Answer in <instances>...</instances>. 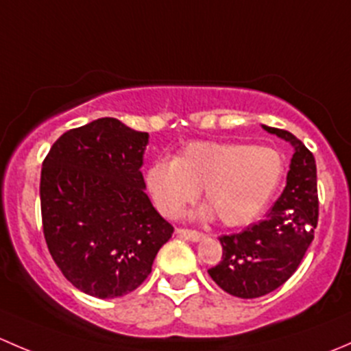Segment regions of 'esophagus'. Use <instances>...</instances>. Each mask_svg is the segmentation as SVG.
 <instances>
[{
    "mask_svg": "<svg viewBox=\"0 0 351 351\" xmlns=\"http://www.w3.org/2000/svg\"><path fill=\"white\" fill-rule=\"evenodd\" d=\"M176 234H178L180 238H185V239H189V241H193V243H197V241H200V239H204V234H202V232L192 231V229L178 228V229H176Z\"/></svg>",
    "mask_w": 351,
    "mask_h": 351,
    "instance_id": "34e87169",
    "label": "esophagus"
}]
</instances>
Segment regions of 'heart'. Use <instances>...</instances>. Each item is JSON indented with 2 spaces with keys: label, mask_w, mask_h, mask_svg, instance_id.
Instances as JSON below:
<instances>
[{
  "label": "heart",
  "mask_w": 351,
  "mask_h": 351,
  "mask_svg": "<svg viewBox=\"0 0 351 351\" xmlns=\"http://www.w3.org/2000/svg\"><path fill=\"white\" fill-rule=\"evenodd\" d=\"M285 175V158L275 147L197 141L169 159H158L146 173V189L162 215L175 219L197 200L200 189L208 207L228 228L253 222L267 208Z\"/></svg>",
  "instance_id": "1"
}]
</instances>
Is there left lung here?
<instances>
[{"mask_svg":"<svg viewBox=\"0 0 351 351\" xmlns=\"http://www.w3.org/2000/svg\"><path fill=\"white\" fill-rule=\"evenodd\" d=\"M263 129L292 144L287 185L263 221L219 238L222 260L208 270L224 292L241 299L267 295L292 277L313 243L319 215L313 153L287 130Z\"/></svg>","mask_w":351,"mask_h":351,"instance_id":"obj_1","label":"left lung"}]
</instances>
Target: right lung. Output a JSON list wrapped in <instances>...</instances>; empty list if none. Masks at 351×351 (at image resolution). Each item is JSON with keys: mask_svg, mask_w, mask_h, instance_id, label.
<instances>
[{"mask_svg": "<svg viewBox=\"0 0 351 351\" xmlns=\"http://www.w3.org/2000/svg\"><path fill=\"white\" fill-rule=\"evenodd\" d=\"M147 143V132L104 117L62 134L42 162L49 253L88 295L115 299L136 290L173 234L144 192Z\"/></svg>", "mask_w": 351, "mask_h": 351, "instance_id": "obj_1", "label": "right lung"}]
</instances>
